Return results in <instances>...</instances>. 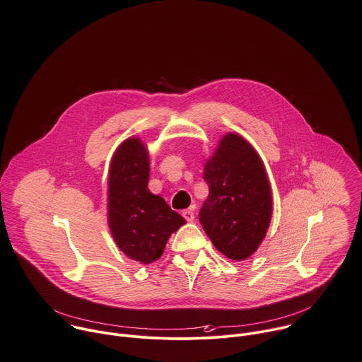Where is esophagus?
Listing matches in <instances>:
<instances>
[{
    "mask_svg": "<svg viewBox=\"0 0 362 362\" xmlns=\"http://www.w3.org/2000/svg\"><path fill=\"white\" fill-rule=\"evenodd\" d=\"M182 216L185 217V220H186V221H193V220H194V213H193V210H192V209H189V210H183Z\"/></svg>",
    "mask_w": 362,
    "mask_h": 362,
    "instance_id": "esophagus-1",
    "label": "esophagus"
}]
</instances>
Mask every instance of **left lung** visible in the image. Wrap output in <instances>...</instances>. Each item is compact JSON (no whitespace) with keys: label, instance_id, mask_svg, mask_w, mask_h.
Segmentation results:
<instances>
[{"label":"left lung","instance_id":"obj_1","mask_svg":"<svg viewBox=\"0 0 362 362\" xmlns=\"http://www.w3.org/2000/svg\"><path fill=\"white\" fill-rule=\"evenodd\" d=\"M209 197L199 218L213 245L233 261L250 258L271 224L272 196L264 162L241 135H224L204 166Z\"/></svg>","mask_w":362,"mask_h":362}]
</instances>
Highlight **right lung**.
Instances as JSON below:
<instances>
[{
  "mask_svg": "<svg viewBox=\"0 0 362 362\" xmlns=\"http://www.w3.org/2000/svg\"><path fill=\"white\" fill-rule=\"evenodd\" d=\"M149 155L138 138L125 139L108 170V226L118 248L148 265L163 254L169 237L186 220L149 192Z\"/></svg>",
  "mask_w": 362,
  "mask_h": 362,
  "instance_id": "add662e5",
  "label": "right lung"
}]
</instances>
